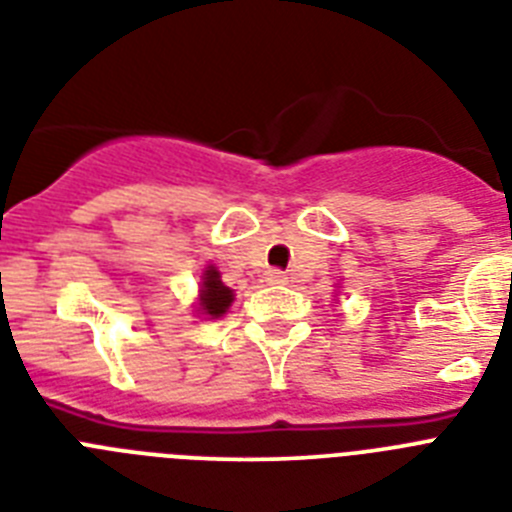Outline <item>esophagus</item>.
<instances>
[{
    "mask_svg": "<svg viewBox=\"0 0 512 512\" xmlns=\"http://www.w3.org/2000/svg\"><path fill=\"white\" fill-rule=\"evenodd\" d=\"M265 281H268V283H286V281H289V276H286L283 270H268V273H265Z\"/></svg>",
    "mask_w": 512,
    "mask_h": 512,
    "instance_id": "34e87169",
    "label": "esophagus"
}]
</instances>
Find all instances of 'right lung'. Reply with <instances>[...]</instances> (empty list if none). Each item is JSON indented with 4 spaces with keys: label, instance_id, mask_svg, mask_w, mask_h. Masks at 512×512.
<instances>
[{
    "label": "right lung",
    "instance_id": "add662e5",
    "mask_svg": "<svg viewBox=\"0 0 512 512\" xmlns=\"http://www.w3.org/2000/svg\"><path fill=\"white\" fill-rule=\"evenodd\" d=\"M231 294L229 286H223L221 276H218L216 268H208L203 276V294H200V309L210 317H221L226 309H229Z\"/></svg>",
    "mask_w": 512,
    "mask_h": 512
}]
</instances>
